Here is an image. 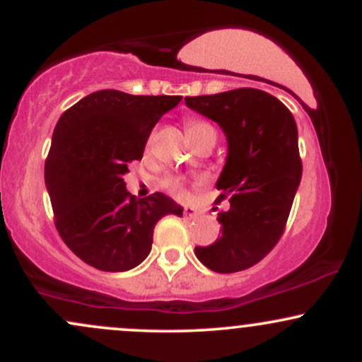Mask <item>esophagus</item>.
I'll return each instance as SVG.
<instances>
[{"label": "esophagus", "instance_id": "1", "mask_svg": "<svg viewBox=\"0 0 362 362\" xmlns=\"http://www.w3.org/2000/svg\"><path fill=\"white\" fill-rule=\"evenodd\" d=\"M184 216L187 219H195L199 216V211L195 209V207H184Z\"/></svg>", "mask_w": 362, "mask_h": 362}]
</instances>
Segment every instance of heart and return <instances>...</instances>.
Returning <instances> with one entry per match:
<instances>
[{
	"mask_svg": "<svg viewBox=\"0 0 362 362\" xmlns=\"http://www.w3.org/2000/svg\"><path fill=\"white\" fill-rule=\"evenodd\" d=\"M206 131H214L213 126L211 124L204 122V120H189L187 122V132H189L190 139L194 138V136L201 134V132H206ZM165 187L172 192L173 195H177V197H185V189L184 185H182L180 180H177V178H168V180H165Z\"/></svg>",
	"mask_w": 362,
	"mask_h": 362,
	"instance_id": "heart-1",
	"label": "heart"
}]
</instances>
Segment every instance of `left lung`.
Returning <instances> with one entry per match:
<instances>
[{"label": "left lung", "mask_w": 362, "mask_h": 362, "mask_svg": "<svg viewBox=\"0 0 362 362\" xmlns=\"http://www.w3.org/2000/svg\"><path fill=\"white\" fill-rule=\"evenodd\" d=\"M189 109L214 120L228 141V156L216 189L221 236L195 247L211 271L231 274L260 262L279 242L301 182L298 127L284 103L267 91L236 88L185 97Z\"/></svg>", "instance_id": "8db88e82"}]
</instances>
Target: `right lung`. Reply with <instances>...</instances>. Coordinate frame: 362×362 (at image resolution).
Segmentation results:
<instances>
[{
  "instance_id": "right-lung-1",
  "label": "right lung",
  "mask_w": 362,
  "mask_h": 362,
  "mask_svg": "<svg viewBox=\"0 0 362 362\" xmlns=\"http://www.w3.org/2000/svg\"><path fill=\"white\" fill-rule=\"evenodd\" d=\"M180 100L178 95L100 90L57 120L45 160V187L62 242L91 267L134 269L151 252L156 223L184 213L161 192L136 199L124 182L131 161L143 158L153 127Z\"/></svg>"
}]
</instances>
